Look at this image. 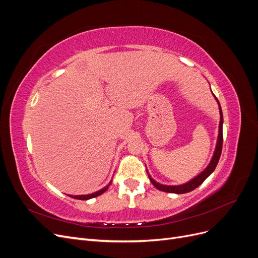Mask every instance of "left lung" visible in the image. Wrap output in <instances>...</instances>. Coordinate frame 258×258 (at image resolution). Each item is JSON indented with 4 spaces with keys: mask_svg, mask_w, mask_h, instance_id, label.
I'll return each instance as SVG.
<instances>
[{
    "mask_svg": "<svg viewBox=\"0 0 258 258\" xmlns=\"http://www.w3.org/2000/svg\"><path fill=\"white\" fill-rule=\"evenodd\" d=\"M214 96V95H213ZM215 100L217 101L218 103V108H220V115H221V120H220V126H218V137H217V142H216V147H215V151L213 154V157L211 159L209 166L202 171L200 174H198L197 176H195L192 179H190L189 182H187L185 184L182 185H162L158 182H156L155 179L150 175V173L147 172L148 177H150L152 184L156 187V188L161 190V191H166V192H173V194H185V192H189L191 190H194L195 188H197L199 185H201L202 183L205 182V179L213 172L215 170L216 166H217V162L220 160L221 157V154H222V147H223V112H222V107L220 102H218L217 98L214 96ZM147 171V170H146Z\"/></svg>",
    "mask_w": 258,
    "mask_h": 258,
    "instance_id": "obj_1",
    "label": "left lung"
}]
</instances>
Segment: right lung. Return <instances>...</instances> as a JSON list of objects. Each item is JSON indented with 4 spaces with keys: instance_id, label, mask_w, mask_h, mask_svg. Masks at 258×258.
I'll list each match as a JSON object with an SVG mask.
<instances>
[{
    "instance_id": "obj_1",
    "label": "right lung",
    "mask_w": 258,
    "mask_h": 258,
    "mask_svg": "<svg viewBox=\"0 0 258 258\" xmlns=\"http://www.w3.org/2000/svg\"><path fill=\"white\" fill-rule=\"evenodd\" d=\"M111 184H112V181H111L110 183H108L105 187H103L102 189H100V190H98V191H96V192H93V194H89V195H80V196H72V195H69V196L74 198V199H79V200H88V199H91V198L98 197V196H100V195H102L103 192H105V191L107 190V188H108V186H110Z\"/></svg>"
}]
</instances>
